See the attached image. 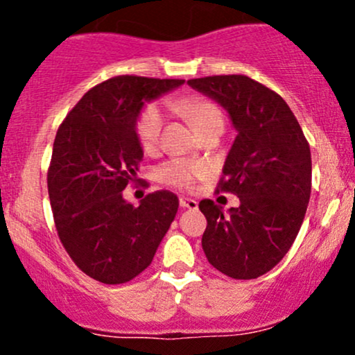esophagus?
Instances as JSON below:
<instances>
[{"mask_svg":"<svg viewBox=\"0 0 355 355\" xmlns=\"http://www.w3.org/2000/svg\"><path fill=\"white\" fill-rule=\"evenodd\" d=\"M180 207H182V209L197 210V209H198V203H197V200H193V198L180 197Z\"/></svg>","mask_w":355,"mask_h":355,"instance_id":"obj_1","label":"esophagus"}]
</instances>
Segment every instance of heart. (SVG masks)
Wrapping results in <instances>:
<instances>
[{
	"instance_id": "b5f03b06",
	"label": "heart",
	"mask_w": 355,
	"mask_h": 355,
	"mask_svg": "<svg viewBox=\"0 0 355 355\" xmlns=\"http://www.w3.org/2000/svg\"><path fill=\"white\" fill-rule=\"evenodd\" d=\"M172 108L189 118L198 133L214 123H223L222 110L214 101L202 98V96H178L172 101ZM164 121V110L158 103H146L140 110L135 121V133L138 144L145 152H153L160 144ZM207 173H209V168L202 164L189 160H170L158 168V180L175 189L187 190L191 189L197 180L207 177Z\"/></svg>"
}]
</instances>
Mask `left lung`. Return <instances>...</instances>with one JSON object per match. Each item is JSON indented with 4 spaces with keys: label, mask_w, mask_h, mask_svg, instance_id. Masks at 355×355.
<instances>
[{
    "label": "left lung",
    "mask_w": 355,
    "mask_h": 355,
    "mask_svg": "<svg viewBox=\"0 0 355 355\" xmlns=\"http://www.w3.org/2000/svg\"><path fill=\"white\" fill-rule=\"evenodd\" d=\"M218 101L237 130L218 191L240 198L223 214L214 200L198 209L207 218L202 247L209 262L232 279H257L274 268L302 225L312 187L309 141L279 93L245 75L189 80Z\"/></svg>",
    "instance_id": "1"
}]
</instances>
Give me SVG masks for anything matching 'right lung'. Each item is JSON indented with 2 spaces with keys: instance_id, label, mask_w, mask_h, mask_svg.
<instances>
[{
  "instance_id": "add662e5",
  "label": "right lung",
  "mask_w": 355,
  "mask_h": 355,
  "mask_svg": "<svg viewBox=\"0 0 355 355\" xmlns=\"http://www.w3.org/2000/svg\"><path fill=\"white\" fill-rule=\"evenodd\" d=\"M183 80L113 76L93 87L56 132L48 195L64 250L81 272L101 284H125L152 263L178 210L168 190L138 207L123 198L137 183L144 150L135 121L145 101Z\"/></svg>"
}]
</instances>
